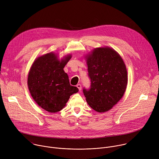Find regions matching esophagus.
<instances>
[{
  "label": "esophagus",
  "instance_id": "obj_1",
  "mask_svg": "<svg viewBox=\"0 0 159 159\" xmlns=\"http://www.w3.org/2000/svg\"><path fill=\"white\" fill-rule=\"evenodd\" d=\"M77 87L79 89V90H80V91L82 90V85L80 84H77Z\"/></svg>",
  "mask_w": 159,
  "mask_h": 159
}]
</instances>
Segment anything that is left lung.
Wrapping results in <instances>:
<instances>
[{
  "label": "left lung",
  "instance_id": "8db88e82",
  "mask_svg": "<svg viewBox=\"0 0 159 159\" xmlns=\"http://www.w3.org/2000/svg\"><path fill=\"white\" fill-rule=\"evenodd\" d=\"M89 89L83 93L89 106L98 112L110 110L122 98L128 83L126 65L121 57L109 47L94 49L85 57Z\"/></svg>",
  "mask_w": 159,
  "mask_h": 159
}]
</instances>
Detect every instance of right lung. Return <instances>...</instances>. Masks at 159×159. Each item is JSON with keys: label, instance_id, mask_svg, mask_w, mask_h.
<instances>
[{"label": "right lung", "instance_id": "add662e5", "mask_svg": "<svg viewBox=\"0 0 159 159\" xmlns=\"http://www.w3.org/2000/svg\"><path fill=\"white\" fill-rule=\"evenodd\" d=\"M68 55L60 60L54 53L37 58L31 65L28 77V86L34 101L50 112L61 111L70 96L77 93V87L70 84L63 68L70 58Z\"/></svg>", "mask_w": 159, "mask_h": 159}]
</instances>
